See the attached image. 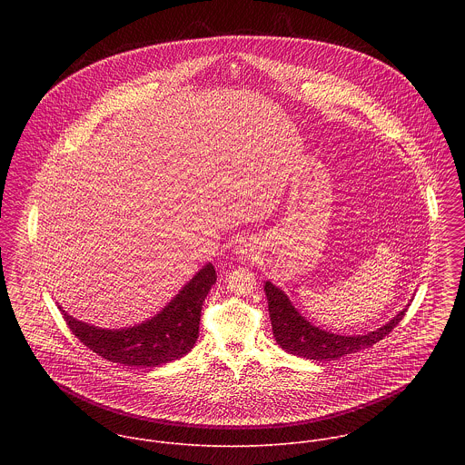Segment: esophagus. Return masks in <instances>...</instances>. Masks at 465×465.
Listing matches in <instances>:
<instances>
[{"instance_id": "1", "label": "esophagus", "mask_w": 465, "mask_h": 465, "mask_svg": "<svg viewBox=\"0 0 465 465\" xmlns=\"http://www.w3.org/2000/svg\"><path fill=\"white\" fill-rule=\"evenodd\" d=\"M240 258H243V256H247V249H243V247H240L238 249V252H236Z\"/></svg>"}]
</instances>
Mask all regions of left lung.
I'll return each mask as SVG.
<instances>
[{
	"instance_id": "obj_1",
	"label": "left lung",
	"mask_w": 465,
	"mask_h": 465,
	"mask_svg": "<svg viewBox=\"0 0 465 465\" xmlns=\"http://www.w3.org/2000/svg\"><path fill=\"white\" fill-rule=\"evenodd\" d=\"M265 295L268 299V315H270L275 341L290 354L302 356L306 360H319V361L336 360L345 354H352L378 343L398 326L408 310L404 308L402 312H399L391 322H387L376 331L356 334V336H343V334L324 331L313 326L312 322H308L293 308L288 295L270 281L265 282Z\"/></svg>"
}]
</instances>
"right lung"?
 <instances>
[{
	"label": "right lung",
	"mask_w": 465,
	"mask_h": 465,
	"mask_svg": "<svg viewBox=\"0 0 465 465\" xmlns=\"http://www.w3.org/2000/svg\"><path fill=\"white\" fill-rule=\"evenodd\" d=\"M216 282L207 263L150 321L124 330H102L76 321L61 308L67 328L98 356L127 367H157L188 354L199 338L202 304Z\"/></svg>",
	"instance_id": "1"
}]
</instances>
